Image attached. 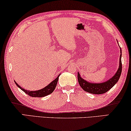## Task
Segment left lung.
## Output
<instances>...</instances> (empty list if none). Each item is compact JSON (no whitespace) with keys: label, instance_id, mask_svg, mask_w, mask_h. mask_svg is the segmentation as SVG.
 <instances>
[{"label":"left lung","instance_id":"left-lung-1","mask_svg":"<svg viewBox=\"0 0 131 131\" xmlns=\"http://www.w3.org/2000/svg\"><path fill=\"white\" fill-rule=\"evenodd\" d=\"M121 50V56L119 59V66L118 69L114 75V76L112 77L109 80L100 83H93V82H90L84 80L81 77L80 73L78 72V80L80 85L85 91L88 92V93L94 94H104L110 90L115 85L118 81L119 78H120L121 72H122V50Z\"/></svg>","mask_w":131,"mask_h":131}]
</instances>
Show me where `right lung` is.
<instances>
[{
  "label": "right lung",
  "mask_w": 131,
  "mask_h": 131,
  "mask_svg": "<svg viewBox=\"0 0 131 131\" xmlns=\"http://www.w3.org/2000/svg\"><path fill=\"white\" fill-rule=\"evenodd\" d=\"M59 74L58 75V77L57 78L51 81L49 85H47L46 86H45V88H42L41 90H37V91H29V90H27L25 89H24L21 87V86L19 85L15 81H14L15 83L18 86V88H19L21 90H23L24 92H25V93L29 95V96L33 97H43L46 96V95L50 94L52 93L53 91H54L55 88H56L57 83H58L59 77Z\"/></svg>",
  "instance_id": "obj_1"
}]
</instances>
